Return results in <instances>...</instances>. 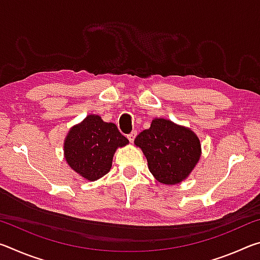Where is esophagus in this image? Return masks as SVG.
Masks as SVG:
<instances>
[{
	"instance_id": "obj_1",
	"label": "esophagus",
	"mask_w": 260,
	"mask_h": 260,
	"mask_svg": "<svg viewBox=\"0 0 260 260\" xmlns=\"http://www.w3.org/2000/svg\"><path fill=\"white\" fill-rule=\"evenodd\" d=\"M136 135H138V132H136V131H133V132H132V133H129L128 135H127V138H128V140H129V142H131V143H133V142H134V140H135V138H136Z\"/></svg>"
}]
</instances>
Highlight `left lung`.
<instances>
[{
  "mask_svg": "<svg viewBox=\"0 0 260 260\" xmlns=\"http://www.w3.org/2000/svg\"><path fill=\"white\" fill-rule=\"evenodd\" d=\"M134 143L143 151L151 174L165 184H177L188 178L202 152L200 140L191 129L164 118H155Z\"/></svg>",
  "mask_w": 260,
  "mask_h": 260,
  "instance_id": "left-lung-1",
  "label": "left lung"
}]
</instances>
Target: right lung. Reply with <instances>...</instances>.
I'll use <instances>...</instances> for the list:
<instances>
[{"mask_svg": "<svg viewBox=\"0 0 260 260\" xmlns=\"http://www.w3.org/2000/svg\"><path fill=\"white\" fill-rule=\"evenodd\" d=\"M128 143L112 122L89 114L70 129L64 141V156L73 171L89 181L107 174L118 148Z\"/></svg>", "mask_w": 260, "mask_h": 260, "instance_id": "obj_1", "label": "right lung"}]
</instances>
